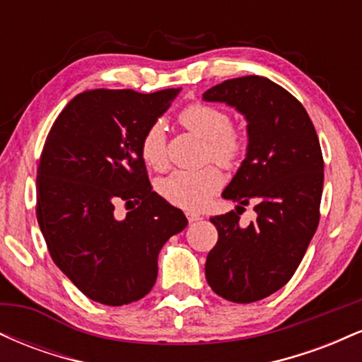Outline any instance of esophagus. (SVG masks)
<instances>
[{
    "label": "esophagus",
    "instance_id": "34e87169",
    "mask_svg": "<svg viewBox=\"0 0 362 362\" xmlns=\"http://www.w3.org/2000/svg\"><path fill=\"white\" fill-rule=\"evenodd\" d=\"M187 219H189V223H195L199 221V219H202V216L197 213H187Z\"/></svg>",
    "mask_w": 362,
    "mask_h": 362
}]
</instances>
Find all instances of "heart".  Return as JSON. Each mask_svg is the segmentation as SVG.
Returning a JSON list of instances; mask_svg holds the SVG:
<instances>
[{
    "mask_svg": "<svg viewBox=\"0 0 362 362\" xmlns=\"http://www.w3.org/2000/svg\"><path fill=\"white\" fill-rule=\"evenodd\" d=\"M185 129L206 141L204 155L213 158L224 168L242 163L248 151V134L231 122V115L221 107L209 103H190L178 114ZM139 153L144 163L153 170H165L168 165L167 129L155 120L144 129L139 139ZM224 177L219 167L207 165L199 170H175L158 182V192L170 204L187 211L202 209L223 187Z\"/></svg>",
    "mask_w": 362,
    "mask_h": 362,
    "instance_id": "b5f03b06",
    "label": "heart"
}]
</instances>
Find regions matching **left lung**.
<instances>
[{
	"label": "left lung",
	"mask_w": 362,
	"mask_h": 362,
	"mask_svg": "<svg viewBox=\"0 0 362 362\" xmlns=\"http://www.w3.org/2000/svg\"><path fill=\"white\" fill-rule=\"evenodd\" d=\"M207 102H226L248 120V153L223 197L236 211L213 216L218 243L206 279L233 303L271 296L296 272L320 221L323 156L308 112L296 97L264 76H240L213 86ZM252 204L257 219L239 224Z\"/></svg>",
	"instance_id": "obj_1"
}]
</instances>
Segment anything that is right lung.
Listing matches in <instances>:
<instances>
[{"label":"right lung","instance_id":"obj_1","mask_svg":"<svg viewBox=\"0 0 362 362\" xmlns=\"http://www.w3.org/2000/svg\"><path fill=\"white\" fill-rule=\"evenodd\" d=\"M177 88L81 91L54 120L37 167V221L54 264L90 300L122 306L155 286L158 253L187 218L153 192L139 139ZM139 206L120 218L115 206Z\"/></svg>","mask_w":362,"mask_h":362}]
</instances>
